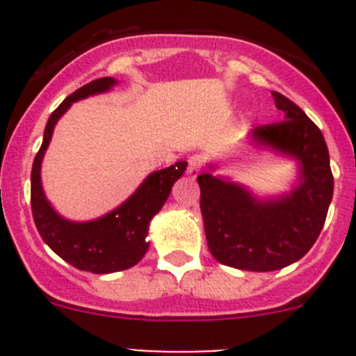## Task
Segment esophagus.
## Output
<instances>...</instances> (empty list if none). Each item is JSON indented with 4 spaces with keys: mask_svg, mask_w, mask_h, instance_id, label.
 <instances>
[{
    "mask_svg": "<svg viewBox=\"0 0 356 356\" xmlns=\"http://www.w3.org/2000/svg\"><path fill=\"white\" fill-rule=\"evenodd\" d=\"M187 162H188L187 175L191 176V178H196V176L200 175L201 168H203V160H201V156L194 155V156H191V159H188Z\"/></svg>",
    "mask_w": 356,
    "mask_h": 356,
    "instance_id": "obj_1",
    "label": "esophagus"
}]
</instances>
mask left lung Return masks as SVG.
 I'll return each mask as SVG.
<instances>
[{"instance_id": "8db88e82", "label": "left lung", "mask_w": 356, "mask_h": 356, "mask_svg": "<svg viewBox=\"0 0 356 356\" xmlns=\"http://www.w3.org/2000/svg\"><path fill=\"white\" fill-rule=\"evenodd\" d=\"M271 94L284 121L257 127L251 137L300 162L298 187L276 200H257L242 185L210 172L197 176L210 253L217 262L242 271H276L305 257L325 226L333 196L321 130L289 97Z\"/></svg>"}]
</instances>
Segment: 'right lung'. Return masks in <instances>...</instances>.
<instances>
[{"label": "right lung", "instance_id": "1", "mask_svg": "<svg viewBox=\"0 0 356 356\" xmlns=\"http://www.w3.org/2000/svg\"><path fill=\"white\" fill-rule=\"evenodd\" d=\"M115 83L118 81L110 76L97 78L65 97L49 115L42 146L31 168V213L42 241L72 267L96 275L130 269L143 259L149 248L146 242L149 221L159 213L175 181L187 169V162H176L171 168L151 172L121 207L94 221L72 222L53 210L40 184V163L51 140L53 128L72 103L106 92Z\"/></svg>", "mask_w": 356, "mask_h": 356}]
</instances>
